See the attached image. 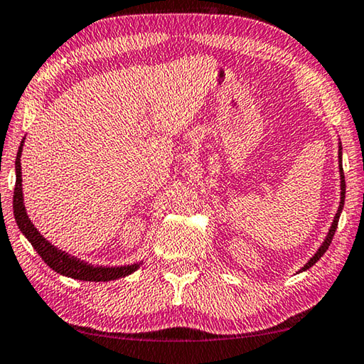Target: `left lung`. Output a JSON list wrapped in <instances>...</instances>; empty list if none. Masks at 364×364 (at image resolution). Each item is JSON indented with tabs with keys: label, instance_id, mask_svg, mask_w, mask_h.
I'll use <instances>...</instances> for the list:
<instances>
[{
	"label": "left lung",
	"instance_id": "left-lung-1",
	"mask_svg": "<svg viewBox=\"0 0 364 364\" xmlns=\"http://www.w3.org/2000/svg\"><path fill=\"white\" fill-rule=\"evenodd\" d=\"M338 170H340V204H338V210L336 213V217H333V222H332V227L328 228V233L326 236L324 243L319 246V250L316 251V255L309 259V261L303 265L301 269L298 270V272H303V270H308L309 267H313V265L319 261V259L324 256V252L328 250V246L332 243V238L333 235H336V230H337V225H338V218H340V213H342L343 209V204H345V176H343V168H342V144L338 146Z\"/></svg>",
	"mask_w": 364,
	"mask_h": 364
}]
</instances>
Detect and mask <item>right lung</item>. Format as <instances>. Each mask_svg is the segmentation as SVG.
I'll return each mask as SVG.
<instances>
[{"label": "right lung", "mask_w": 364, "mask_h": 364, "mask_svg": "<svg viewBox=\"0 0 364 364\" xmlns=\"http://www.w3.org/2000/svg\"><path fill=\"white\" fill-rule=\"evenodd\" d=\"M22 146H24V139L21 142L19 152L16 157V186H14V196H13V209H14V218L16 223L22 235L28 240V243L33 246V250L38 252V256L43 259L50 269L55 272L71 277V279L84 280V282H109L117 280L121 277H126L139 269L142 262L119 265V267H103V265H92L85 261L74 257L68 252L58 250L56 246L50 243L47 238H43L38 233V230L33 227V223L28 218L24 205V198H22V171H21V152Z\"/></svg>", "instance_id": "add662e5"}]
</instances>
